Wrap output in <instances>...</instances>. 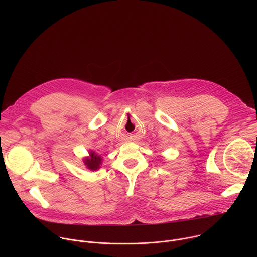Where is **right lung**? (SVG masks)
Returning <instances> with one entry per match:
<instances>
[{
	"mask_svg": "<svg viewBox=\"0 0 257 257\" xmlns=\"http://www.w3.org/2000/svg\"><path fill=\"white\" fill-rule=\"evenodd\" d=\"M84 163L88 169H90L91 171H95L99 168V165L101 164V157L97 156L95 153L91 152L90 158L86 159Z\"/></svg>",
	"mask_w": 257,
	"mask_h": 257,
	"instance_id": "obj_1",
	"label": "right lung"
}]
</instances>
